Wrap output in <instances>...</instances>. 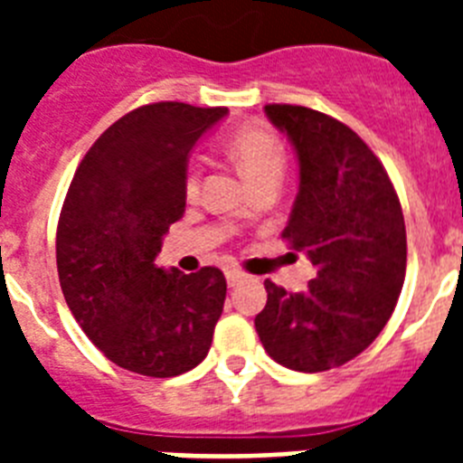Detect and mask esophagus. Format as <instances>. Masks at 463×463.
<instances>
[{
    "label": "esophagus",
    "mask_w": 463,
    "mask_h": 463,
    "mask_svg": "<svg viewBox=\"0 0 463 463\" xmlns=\"http://www.w3.org/2000/svg\"><path fill=\"white\" fill-rule=\"evenodd\" d=\"M224 276H227L229 288H236L239 282H243V273L236 271V269H227V273H224Z\"/></svg>",
    "instance_id": "obj_1"
}]
</instances>
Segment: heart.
<instances>
[{
	"instance_id": "b5f03b06",
	"label": "heart",
	"mask_w": 463,
	"mask_h": 463,
	"mask_svg": "<svg viewBox=\"0 0 463 463\" xmlns=\"http://www.w3.org/2000/svg\"><path fill=\"white\" fill-rule=\"evenodd\" d=\"M227 155L252 187L278 183L288 165L285 143L267 122H245L227 138ZM202 185V165L192 159L185 174V194L196 196ZM250 215V213H243Z\"/></svg>"
}]
</instances>
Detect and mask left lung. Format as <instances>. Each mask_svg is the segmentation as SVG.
Returning a JSON list of instances; mask_svg holds the SVG:
<instances>
[{
    "label": "left lung",
    "instance_id": "8db88e82",
    "mask_svg": "<svg viewBox=\"0 0 463 463\" xmlns=\"http://www.w3.org/2000/svg\"><path fill=\"white\" fill-rule=\"evenodd\" d=\"M264 110L298 159L282 239L308 255L317 278L304 292L264 282L269 298L255 329L273 362L320 373L364 353L394 313L406 278V224L390 175L350 127L306 106Z\"/></svg>",
    "mask_w": 463,
    "mask_h": 463
}]
</instances>
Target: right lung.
I'll list each match as a JSON object with an SVG mask.
<instances>
[{"instance_id": "add662e5", "label": "right lung", "mask_w": 463, "mask_h": 463, "mask_svg": "<svg viewBox=\"0 0 463 463\" xmlns=\"http://www.w3.org/2000/svg\"><path fill=\"white\" fill-rule=\"evenodd\" d=\"M227 113L141 106L94 141L69 185L55 243L62 294L90 341L134 373L174 378L211 350L227 297L222 271H165L155 257L185 213L194 143Z\"/></svg>"}]
</instances>
